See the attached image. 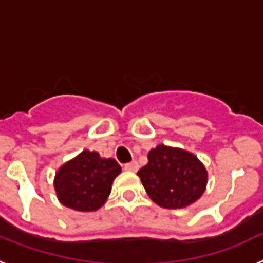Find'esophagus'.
Here are the masks:
<instances>
[{
	"instance_id": "1",
	"label": "esophagus",
	"mask_w": 263,
	"mask_h": 263,
	"mask_svg": "<svg viewBox=\"0 0 263 263\" xmlns=\"http://www.w3.org/2000/svg\"><path fill=\"white\" fill-rule=\"evenodd\" d=\"M138 162L137 160H133V162H130V163L125 164V170H127V171H132V173H136V171H138Z\"/></svg>"
}]
</instances>
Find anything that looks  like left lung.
I'll use <instances>...</instances> for the list:
<instances>
[{
	"instance_id": "obj_1",
	"label": "left lung",
	"mask_w": 263,
	"mask_h": 263,
	"mask_svg": "<svg viewBox=\"0 0 263 263\" xmlns=\"http://www.w3.org/2000/svg\"><path fill=\"white\" fill-rule=\"evenodd\" d=\"M138 171L146 192L158 205L175 210L196 201L206 185V171L195 155L159 145Z\"/></svg>"
}]
</instances>
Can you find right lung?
<instances>
[{
	"mask_svg": "<svg viewBox=\"0 0 263 263\" xmlns=\"http://www.w3.org/2000/svg\"><path fill=\"white\" fill-rule=\"evenodd\" d=\"M120 173L121 166L115 159H103L97 153L84 150L60 167L55 176V190L63 205L90 212L105 203L111 183Z\"/></svg>",
	"mask_w": 263,
	"mask_h": 263,
	"instance_id": "1",
	"label": "right lung"
}]
</instances>
